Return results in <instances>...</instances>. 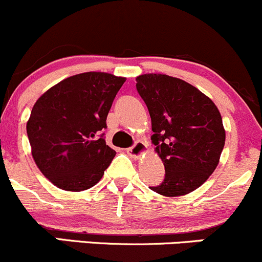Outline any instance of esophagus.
<instances>
[{
	"instance_id": "esophagus-1",
	"label": "esophagus",
	"mask_w": 262,
	"mask_h": 262,
	"mask_svg": "<svg viewBox=\"0 0 262 262\" xmlns=\"http://www.w3.org/2000/svg\"><path fill=\"white\" fill-rule=\"evenodd\" d=\"M145 150H147V145H145L143 142H140V140H138V142L134 143L133 147L128 148V149H126V152H128V154H130L133 158L137 159V158H139L142 154H144Z\"/></svg>"
}]
</instances>
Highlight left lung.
<instances>
[{
    "mask_svg": "<svg viewBox=\"0 0 262 262\" xmlns=\"http://www.w3.org/2000/svg\"><path fill=\"white\" fill-rule=\"evenodd\" d=\"M137 92L152 119V143L166 176L149 187L168 197L183 196L205 183L225 145L222 118L213 101L188 82L163 74L137 78Z\"/></svg>",
    "mask_w": 262,
    "mask_h": 262,
    "instance_id": "8db88e82",
    "label": "left lung"
}]
</instances>
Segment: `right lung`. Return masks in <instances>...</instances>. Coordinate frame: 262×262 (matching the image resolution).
<instances>
[{
    "label": "right lung",
    "mask_w": 262,
    "mask_h": 262,
    "mask_svg": "<svg viewBox=\"0 0 262 262\" xmlns=\"http://www.w3.org/2000/svg\"><path fill=\"white\" fill-rule=\"evenodd\" d=\"M124 81L106 73L78 74L35 103L27 137L35 163L56 187L79 192L101 180L115 156L104 137L106 117Z\"/></svg>",
    "instance_id": "add662e5"
}]
</instances>
